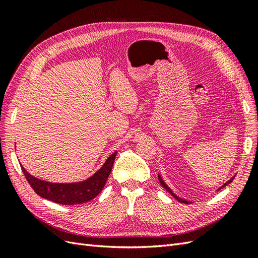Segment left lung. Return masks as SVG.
<instances>
[{
    "label": "left lung",
    "mask_w": 258,
    "mask_h": 258,
    "mask_svg": "<svg viewBox=\"0 0 258 258\" xmlns=\"http://www.w3.org/2000/svg\"><path fill=\"white\" fill-rule=\"evenodd\" d=\"M233 178H235V176H232V177H231V178L229 179V181H228L227 183H225V184H224V185H223L222 187H220V188H218V190H220V189H222V188H223V187H225L226 185H228V184H230V183H231V182L233 181ZM158 179H159V183L161 184V186L163 187V188H165V189H166V190H167L168 192H170L171 195H172V196H173V197H174V198H175V199H176L177 201H179V202H182V204H190V201H187V200H185V199H182V198H179V197H177V196H176V195H175V194H174V192H173L172 190H171V189L169 188V186H168V185H167V184H166L165 182H163V179L161 178V176H160V175H158Z\"/></svg>",
    "instance_id": "8db88e82"
}]
</instances>
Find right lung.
<instances>
[{
  "instance_id": "right-lung-1",
  "label": "right lung",
  "mask_w": 258,
  "mask_h": 258,
  "mask_svg": "<svg viewBox=\"0 0 258 258\" xmlns=\"http://www.w3.org/2000/svg\"><path fill=\"white\" fill-rule=\"evenodd\" d=\"M116 154L117 152L113 153L104 165L91 177L79 183L64 184L42 181L27 172L22 166L20 167L28 183L38 196L60 205H80L97 197L103 189L106 179L112 171Z\"/></svg>"
}]
</instances>
